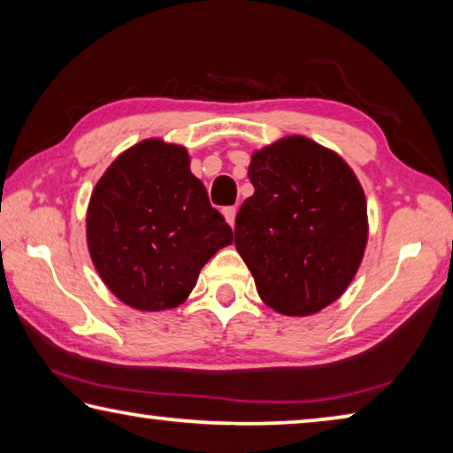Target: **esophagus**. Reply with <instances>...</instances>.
Segmentation results:
<instances>
[{
	"mask_svg": "<svg viewBox=\"0 0 453 453\" xmlns=\"http://www.w3.org/2000/svg\"><path fill=\"white\" fill-rule=\"evenodd\" d=\"M235 213H237V210L234 208V205H229V208H224V218L227 219V224L232 226V227H235Z\"/></svg>",
	"mask_w": 453,
	"mask_h": 453,
	"instance_id": "obj_1",
	"label": "esophagus"
}]
</instances>
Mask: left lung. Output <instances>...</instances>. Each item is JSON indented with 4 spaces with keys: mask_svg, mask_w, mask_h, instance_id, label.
Wrapping results in <instances>:
<instances>
[{
    "mask_svg": "<svg viewBox=\"0 0 453 453\" xmlns=\"http://www.w3.org/2000/svg\"><path fill=\"white\" fill-rule=\"evenodd\" d=\"M254 196L235 218V248L265 305L310 316L335 302L362 264L367 205L337 153L291 135L254 153Z\"/></svg>",
    "mask_w": 453,
    "mask_h": 453,
    "instance_id": "obj_1",
    "label": "left lung"
}]
</instances>
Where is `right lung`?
<instances>
[{
  "label": "right lung",
  "instance_id": "add662e5",
  "mask_svg": "<svg viewBox=\"0 0 453 453\" xmlns=\"http://www.w3.org/2000/svg\"><path fill=\"white\" fill-rule=\"evenodd\" d=\"M232 240L181 145H134L107 167L89 199L91 259L105 286L135 310L180 305L199 270Z\"/></svg>",
  "mask_w": 453,
  "mask_h": 453
}]
</instances>
